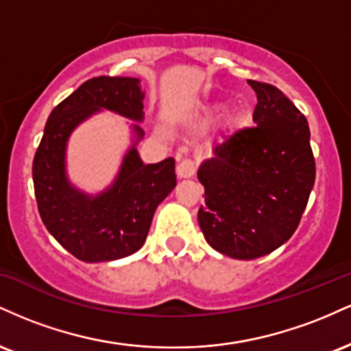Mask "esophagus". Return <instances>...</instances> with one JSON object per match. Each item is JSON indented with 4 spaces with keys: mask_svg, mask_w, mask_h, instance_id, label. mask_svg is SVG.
<instances>
[{
    "mask_svg": "<svg viewBox=\"0 0 351 351\" xmlns=\"http://www.w3.org/2000/svg\"><path fill=\"white\" fill-rule=\"evenodd\" d=\"M196 170H198V165L191 158H183L178 163V167H176L180 178H191V176H195Z\"/></svg>",
    "mask_w": 351,
    "mask_h": 351,
    "instance_id": "esophagus-1",
    "label": "esophagus"
}]
</instances>
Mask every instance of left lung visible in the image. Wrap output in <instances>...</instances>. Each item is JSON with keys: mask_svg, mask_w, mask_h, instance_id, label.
I'll return each instance as SVG.
<instances>
[{"mask_svg": "<svg viewBox=\"0 0 351 351\" xmlns=\"http://www.w3.org/2000/svg\"><path fill=\"white\" fill-rule=\"evenodd\" d=\"M257 94L254 127L215 147L198 170L204 186L199 228L208 244L234 259H256L291 239L315 183V158L304 114L271 84Z\"/></svg>", "mask_w": 351, "mask_h": 351, "instance_id": "8db88e82", "label": "left lung"}]
</instances>
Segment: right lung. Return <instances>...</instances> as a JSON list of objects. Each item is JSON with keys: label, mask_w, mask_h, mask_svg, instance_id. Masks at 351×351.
I'll use <instances>...</instances> for the list:
<instances>
[{"label": "right lung", "mask_w": 351, "mask_h": 351, "mask_svg": "<svg viewBox=\"0 0 351 351\" xmlns=\"http://www.w3.org/2000/svg\"><path fill=\"white\" fill-rule=\"evenodd\" d=\"M134 77L88 79L59 106L44 127L33 162L34 195L44 226L72 256L84 263L122 259L142 247L153 213L176 184L175 160L145 165L135 147L125 155L115 183L90 198L69 184L64 152L71 132L87 117L107 108L143 119V92ZM138 140L143 130L135 125Z\"/></svg>", "instance_id": "obj_1"}]
</instances>
